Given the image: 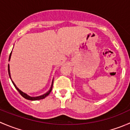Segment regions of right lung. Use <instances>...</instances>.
Here are the masks:
<instances>
[{
	"mask_svg": "<svg viewBox=\"0 0 130 130\" xmlns=\"http://www.w3.org/2000/svg\"><path fill=\"white\" fill-rule=\"evenodd\" d=\"M11 55H12V52L11 53H10V55H9V61H10V57H11ZM8 73H9V77H10V80H11L12 82L13 85L14 86V87H15V89H16L17 90H18V91L19 92V93H20L21 95H22V96L23 97V98H24L25 99H27V100H30V101H38V100H40V99H44V98H45L46 97L48 96V95L50 94V93L51 92V91H52V87H53V80H52V86H51L50 87V89L48 91H47L45 93V94H43V95H39V96H35V97H32V96H30V95H29L28 94H27L26 93L24 92H23L22 90H21L19 89V88H18V87L16 86V85L14 84V82H13L11 78V76H10V67H9V64L8 65Z\"/></svg>",
	"mask_w": 130,
	"mask_h": 130,
	"instance_id": "right-lung-1",
	"label": "right lung"
}]
</instances>
